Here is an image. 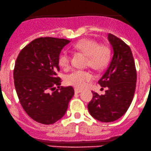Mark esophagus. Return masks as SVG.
<instances>
[{"label":"esophagus","mask_w":151,"mask_h":151,"mask_svg":"<svg viewBox=\"0 0 151 151\" xmlns=\"http://www.w3.org/2000/svg\"><path fill=\"white\" fill-rule=\"evenodd\" d=\"M81 91H82L81 89L78 88H75V93H81Z\"/></svg>","instance_id":"esophagus-1"}]
</instances>
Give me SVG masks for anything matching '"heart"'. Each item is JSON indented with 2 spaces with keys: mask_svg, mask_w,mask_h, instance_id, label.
<instances>
[{
  "mask_svg": "<svg viewBox=\"0 0 151 151\" xmlns=\"http://www.w3.org/2000/svg\"><path fill=\"white\" fill-rule=\"evenodd\" d=\"M73 49L81 52L87 56V65L95 70L104 69L111 59V50L107 45H100L96 40L83 39L74 44ZM58 64L63 69H68L70 65V57L68 52L63 50L58 56ZM92 79V75L89 71L77 70L67 76L68 84L76 88H82Z\"/></svg>",
  "mask_w": 151,
  "mask_h": 151,
  "instance_id": "heart-1",
  "label": "heart"
}]
</instances>
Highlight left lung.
Here are the masks:
<instances>
[{
  "label": "left lung",
  "mask_w": 151,
  "mask_h": 151,
  "mask_svg": "<svg viewBox=\"0 0 151 151\" xmlns=\"http://www.w3.org/2000/svg\"><path fill=\"white\" fill-rule=\"evenodd\" d=\"M114 55L107 69L98 81L106 88L104 95L93 93L88 103L90 114L102 122H114L125 114L132 103L137 81L135 64L130 47L111 34L108 35Z\"/></svg>",
  "instance_id": "left-lung-1"
}]
</instances>
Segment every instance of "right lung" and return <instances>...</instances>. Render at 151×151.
Listing matches in <instances>:
<instances>
[{
    "label": "right lung",
    "mask_w": 151,
    "mask_h": 151,
    "mask_svg": "<svg viewBox=\"0 0 151 151\" xmlns=\"http://www.w3.org/2000/svg\"><path fill=\"white\" fill-rule=\"evenodd\" d=\"M69 40L39 37L21 50L14 69V85L24 110L35 121L54 124L64 116L74 95L63 87L58 56Z\"/></svg>",
    "instance_id": "add662e5"
}]
</instances>
